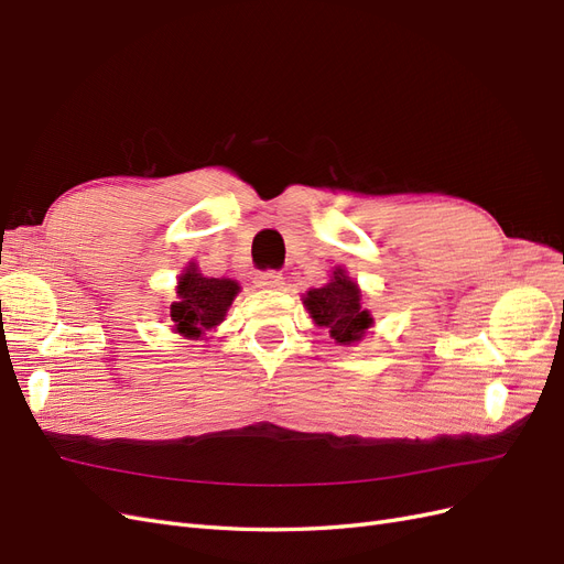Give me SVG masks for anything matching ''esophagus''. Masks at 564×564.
Returning a JSON list of instances; mask_svg holds the SVG:
<instances>
[{
    "mask_svg": "<svg viewBox=\"0 0 564 564\" xmlns=\"http://www.w3.org/2000/svg\"><path fill=\"white\" fill-rule=\"evenodd\" d=\"M253 284L259 289H280L284 284V278L280 275L278 270H265V272H259V275L253 278Z\"/></svg>",
    "mask_w": 564,
    "mask_h": 564,
    "instance_id": "34e87169",
    "label": "esophagus"
}]
</instances>
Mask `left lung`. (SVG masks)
<instances>
[{
	"label": "left lung",
	"instance_id": "left-lung-1",
	"mask_svg": "<svg viewBox=\"0 0 564 564\" xmlns=\"http://www.w3.org/2000/svg\"><path fill=\"white\" fill-rule=\"evenodd\" d=\"M303 305L308 308L317 327L329 329L338 346H350L362 340L367 329L373 324V317L362 308V292L357 282H352L344 268H336L332 280L311 289L303 296Z\"/></svg>",
	"mask_w": 564,
	"mask_h": 564
}]
</instances>
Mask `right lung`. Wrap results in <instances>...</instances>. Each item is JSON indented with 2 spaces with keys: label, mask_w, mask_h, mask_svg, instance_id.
<instances>
[{
  "label": "right lung",
  "mask_w": 564,
  "mask_h": 564,
  "mask_svg": "<svg viewBox=\"0 0 564 564\" xmlns=\"http://www.w3.org/2000/svg\"><path fill=\"white\" fill-rule=\"evenodd\" d=\"M240 284L230 278H204L195 263L187 265L176 286L178 301L172 303L169 315L174 332L185 338H199L204 332L218 327L226 319Z\"/></svg>",
  "instance_id": "1"
}]
</instances>
